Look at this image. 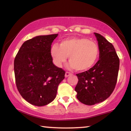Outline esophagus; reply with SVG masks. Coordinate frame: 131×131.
<instances>
[{"mask_svg": "<svg viewBox=\"0 0 131 131\" xmlns=\"http://www.w3.org/2000/svg\"><path fill=\"white\" fill-rule=\"evenodd\" d=\"M71 74V73L68 72V71H66V74H65V77H66V78H67V77H69V76H70Z\"/></svg>", "mask_w": 131, "mask_h": 131, "instance_id": "1", "label": "esophagus"}]
</instances>
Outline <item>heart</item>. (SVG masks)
<instances>
[{"label": "heart", "instance_id": "heart-1", "mask_svg": "<svg viewBox=\"0 0 131 131\" xmlns=\"http://www.w3.org/2000/svg\"><path fill=\"white\" fill-rule=\"evenodd\" d=\"M50 54L57 67H61L69 57L70 67L83 71L95 65L100 56L99 46L85 37H70L62 40L60 45L53 43Z\"/></svg>", "mask_w": 131, "mask_h": 131}]
</instances>
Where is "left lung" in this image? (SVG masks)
Segmentation results:
<instances>
[{
	"label": "left lung",
	"instance_id": "left-lung-1",
	"mask_svg": "<svg viewBox=\"0 0 131 131\" xmlns=\"http://www.w3.org/2000/svg\"><path fill=\"white\" fill-rule=\"evenodd\" d=\"M100 48V59L88 71L76 74L79 81L75 91L79 101L92 105L108 98L115 88L119 69V58L113 45L95 33Z\"/></svg>",
	"mask_w": 131,
	"mask_h": 131
}]
</instances>
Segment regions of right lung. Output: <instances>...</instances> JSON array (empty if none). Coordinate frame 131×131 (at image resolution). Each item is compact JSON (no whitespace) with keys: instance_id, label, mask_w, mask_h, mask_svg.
Here are the masks:
<instances>
[{"instance_id":"right-lung-1","label":"right lung","mask_w":131,"mask_h":131,"mask_svg":"<svg viewBox=\"0 0 131 131\" xmlns=\"http://www.w3.org/2000/svg\"><path fill=\"white\" fill-rule=\"evenodd\" d=\"M58 34L39 36L21 46L15 60L17 88L22 97L36 106H43L56 97L66 71L55 66L50 48Z\"/></svg>"}]
</instances>
